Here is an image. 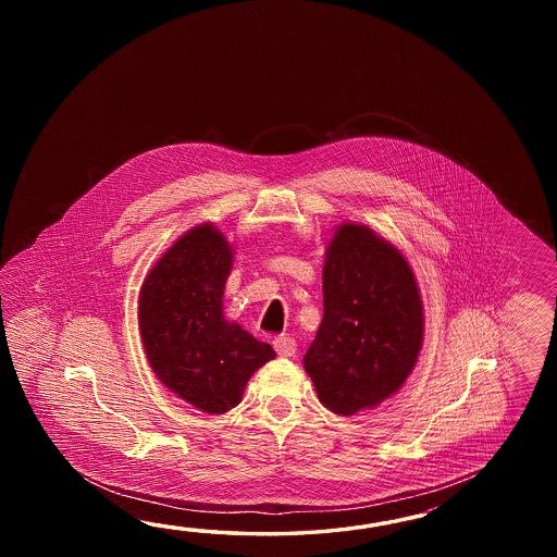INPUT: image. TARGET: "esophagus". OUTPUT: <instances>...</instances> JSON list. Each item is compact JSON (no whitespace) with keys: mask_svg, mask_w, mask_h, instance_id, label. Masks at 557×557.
Wrapping results in <instances>:
<instances>
[{"mask_svg":"<svg viewBox=\"0 0 557 557\" xmlns=\"http://www.w3.org/2000/svg\"><path fill=\"white\" fill-rule=\"evenodd\" d=\"M273 346L274 350H276V355L278 356H284V358H290V356H295V338H290L288 334H281V336H276V338L273 341Z\"/></svg>","mask_w":557,"mask_h":557,"instance_id":"1","label":"esophagus"}]
</instances>
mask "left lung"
<instances>
[{
    "label": "left lung",
    "mask_w": 557,
    "mask_h": 557,
    "mask_svg": "<svg viewBox=\"0 0 557 557\" xmlns=\"http://www.w3.org/2000/svg\"><path fill=\"white\" fill-rule=\"evenodd\" d=\"M324 317L305 355L320 403L355 416L398 391L424 338L414 274L368 226L344 223L322 269Z\"/></svg>",
    "instance_id": "left-lung-1"
}]
</instances>
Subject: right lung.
Wrapping results in <instances>:
<instances>
[{"instance_id": "right-lung-1", "label": "right lung", "mask_w": 557, "mask_h": 557, "mask_svg": "<svg viewBox=\"0 0 557 557\" xmlns=\"http://www.w3.org/2000/svg\"><path fill=\"white\" fill-rule=\"evenodd\" d=\"M233 249L211 223L195 226L157 261L139 296L143 346L154 374L207 414L235 408L252 372L273 360L223 317Z\"/></svg>"}]
</instances>
